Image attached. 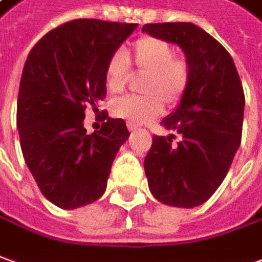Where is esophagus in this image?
<instances>
[{
	"label": "esophagus",
	"instance_id": "esophagus-1",
	"mask_svg": "<svg viewBox=\"0 0 262 262\" xmlns=\"http://www.w3.org/2000/svg\"><path fill=\"white\" fill-rule=\"evenodd\" d=\"M138 127H139L138 124H135V123H127V129H129V130H130V132L136 130Z\"/></svg>",
	"mask_w": 262,
	"mask_h": 262
}]
</instances>
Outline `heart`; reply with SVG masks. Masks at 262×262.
Segmentation results:
<instances>
[{
    "label": "heart",
    "instance_id": "obj_1",
    "mask_svg": "<svg viewBox=\"0 0 262 262\" xmlns=\"http://www.w3.org/2000/svg\"><path fill=\"white\" fill-rule=\"evenodd\" d=\"M129 64L143 74L139 89L142 96H123L110 103L115 117L130 123H147L168 106L179 103L189 84V66L182 57L175 56L173 47L156 37H143L135 42L132 53L124 56L116 51L104 70V84L110 93L123 92L130 77Z\"/></svg>",
    "mask_w": 262,
    "mask_h": 262
}]
</instances>
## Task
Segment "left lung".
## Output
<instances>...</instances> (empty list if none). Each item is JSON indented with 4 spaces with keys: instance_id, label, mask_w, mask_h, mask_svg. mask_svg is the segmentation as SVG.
<instances>
[{
    "instance_id": "1",
    "label": "left lung",
    "mask_w": 262,
    "mask_h": 262,
    "mask_svg": "<svg viewBox=\"0 0 262 262\" xmlns=\"http://www.w3.org/2000/svg\"><path fill=\"white\" fill-rule=\"evenodd\" d=\"M142 31L178 44L189 66L179 106L161 122L182 139L173 147V135L154 136L145 158L149 189L165 205H202L225 179L241 143V80L228 51L192 23L146 24Z\"/></svg>"
}]
</instances>
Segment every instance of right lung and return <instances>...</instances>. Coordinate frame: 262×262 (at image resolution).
Wrapping results in <instances>:
<instances>
[{
  "label": "right lung",
  "instance_id": "1",
  "mask_svg": "<svg viewBox=\"0 0 262 262\" xmlns=\"http://www.w3.org/2000/svg\"><path fill=\"white\" fill-rule=\"evenodd\" d=\"M138 24L74 19L51 30L30 51L19 81L17 127L23 156L42 195L76 209L106 191L112 163L129 138L123 119L87 135L84 110L106 97L110 57Z\"/></svg>",
  "mask_w": 262,
  "mask_h": 262
}]
</instances>
